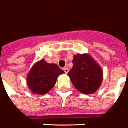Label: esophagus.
Returning a JSON list of instances; mask_svg holds the SVG:
<instances>
[{"label": "esophagus", "instance_id": "obj_1", "mask_svg": "<svg viewBox=\"0 0 128 128\" xmlns=\"http://www.w3.org/2000/svg\"><path fill=\"white\" fill-rule=\"evenodd\" d=\"M64 72H65V74H67L68 72V68L67 67H65L64 68Z\"/></svg>", "mask_w": 128, "mask_h": 128}]
</instances>
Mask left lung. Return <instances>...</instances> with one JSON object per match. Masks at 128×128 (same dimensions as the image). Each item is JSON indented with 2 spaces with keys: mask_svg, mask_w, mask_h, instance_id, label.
<instances>
[{
  "mask_svg": "<svg viewBox=\"0 0 128 128\" xmlns=\"http://www.w3.org/2000/svg\"><path fill=\"white\" fill-rule=\"evenodd\" d=\"M72 68L68 76L73 85L85 94L95 93L101 84L103 72L100 66L87 54L74 56Z\"/></svg>",
  "mask_w": 128,
  "mask_h": 128,
  "instance_id": "obj_1",
  "label": "left lung"
}]
</instances>
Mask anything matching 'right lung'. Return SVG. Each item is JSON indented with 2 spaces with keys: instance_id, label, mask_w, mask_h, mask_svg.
<instances>
[{
  "instance_id": "obj_1",
  "label": "right lung",
  "mask_w": 128,
  "mask_h": 128,
  "mask_svg": "<svg viewBox=\"0 0 128 128\" xmlns=\"http://www.w3.org/2000/svg\"><path fill=\"white\" fill-rule=\"evenodd\" d=\"M64 73L56 64H49L42 60L31 68L27 77V84L34 94H45L55 85L57 77Z\"/></svg>"
}]
</instances>
